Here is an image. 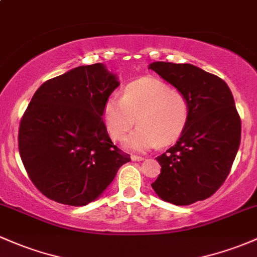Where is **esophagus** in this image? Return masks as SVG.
<instances>
[{
	"label": "esophagus",
	"mask_w": 257,
	"mask_h": 257,
	"mask_svg": "<svg viewBox=\"0 0 257 257\" xmlns=\"http://www.w3.org/2000/svg\"><path fill=\"white\" fill-rule=\"evenodd\" d=\"M131 159L134 162H140V161H143V157H140V156H136V154H131Z\"/></svg>",
	"instance_id": "34e87169"
}]
</instances>
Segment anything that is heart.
Returning a JSON list of instances; mask_svg holds the SVG:
<instances>
[{
	"label": "heart",
	"mask_w": 257,
	"mask_h": 257,
	"mask_svg": "<svg viewBox=\"0 0 257 257\" xmlns=\"http://www.w3.org/2000/svg\"><path fill=\"white\" fill-rule=\"evenodd\" d=\"M190 117V101L186 95L156 78H143L128 84L122 96L112 95L106 100L103 118L110 139L121 141L139 123L126 146L145 152L175 142L186 127Z\"/></svg>",
	"instance_id": "heart-1"
}]
</instances>
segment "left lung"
<instances>
[{
	"mask_svg": "<svg viewBox=\"0 0 257 257\" xmlns=\"http://www.w3.org/2000/svg\"><path fill=\"white\" fill-rule=\"evenodd\" d=\"M150 68L190 101L180 139L156 158L162 169L152 187L178 206L206 200L225 181L240 145L241 121L230 89L216 74L189 63L158 61Z\"/></svg>",
	"mask_w": 257,
	"mask_h": 257,
	"instance_id": "1",
	"label": "left lung"
}]
</instances>
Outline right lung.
Returning <instances> with one entry per match:
<instances>
[{
  "label": "right lung",
  "mask_w": 257,
  "mask_h": 257,
  "mask_svg": "<svg viewBox=\"0 0 257 257\" xmlns=\"http://www.w3.org/2000/svg\"><path fill=\"white\" fill-rule=\"evenodd\" d=\"M103 63L44 82L21 118L18 148L29 179L50 200L84 206L131 161L110 140L103 109L118 87Z\"/></svg>",
  "instance_id": "obj_1"
}]
</instances>
